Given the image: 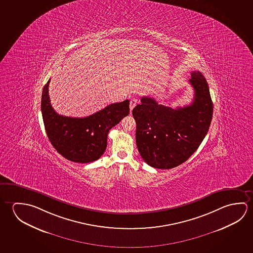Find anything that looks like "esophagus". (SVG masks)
<instances>
[{
  "label": "esophagus",
  "mask_w": 253,
  "mask_h": 253,
  "mask_svg": "<svg viewBox=\"0 0 253 253\" xmlns=\"http://www.w3.org/2000/svg\"><path fill=\"white\" fill-rule=\"evenodd\" d=\"M137 103H138V101L136 99L130 100V102H129V110H130V113L132 112L133 108L137 106Z\"/></svg>",
  "instance_id": "esophagus-1"
}]
</instances>
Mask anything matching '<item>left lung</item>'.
<instances>
[{
  "instance_id": "1",
  "label": "left lung",
  "mask_w": 253,
  "mask_h": 253,
  "mask_svg": "<svg viewBox=\"0 0 253 253\" xmlns=\"http://www.w3.org/2000/svg\"><path fill=\"white\" fill-rule=\"evenodd\" d=\"M189 82L194 89L191 105L171 108L145 96L133 108L137 149L149 166L169 169L181 165L207 134L213 110L208 84L199 71L191 72Z\"/></svg>"
}]
</instances>
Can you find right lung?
Returning a JSON list of instances; mask_svg holds the SVG:
<instances>
[{
    "label": "right lung",
    "instance_id": "right-lung-1",
    "mask_svg": "<svg viewBox=\"0 0 253 253\" xmlns=\"http://www.w3.org/2000/svg\"><path fill=\"white\" fill-rule=\"evenodd\" d=\"M49 83L50 79L42 91V113L51 144L71 162L89 163L97 161L106 151L109 130L128 116L129 100L108 105L83 118L60 116L50 103Z\"/></svg>",
    "mask_w": 253,
    "mask_h": 253
}]
</instances>
